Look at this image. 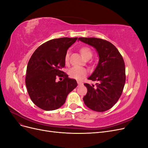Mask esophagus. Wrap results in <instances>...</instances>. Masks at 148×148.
Instances as JSON below:
<instances>
[{
	"instance_id": "esophagus-1",
	"label": "esophagus",
	"mask_w": 148,
	"mask_h": 148,
	"mask_svg": "<svg viewBox=\"0 0 148 148\" xmlns=\"http://www.w3.org/2000/svg\"><path fill=\"white\" fill-rule=\"evenodd\" d=\"M77 83H78V86H82V85H83V83H82V82H77Z\"/></svg>"
}]
</instances>
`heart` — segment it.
Returning <instances> with one entry per match:
<instances>
[{
	"mask_svg": "<svg viewBox=\"0 0 148 148\" xmlns=\"http://www.w3.org/2000/svg\"><path fill=\"white\" fill-rule=\"evenodd\" d=\"M80 52L82 57L84 59H87L88 58H91L92 52L91 49L88 47H83L80 49ZM69 52H67L65 56V61L66 62H69ZM69 75L70 77L72 78L76 79H82L84 78L87 75V70L82 67L74 66L70 69L69 71Z\"/></svg>",
	"mask_w": 148,
	"mask_h": 148,
	"instance_id": "obj_1",
	"label": "heart"
}]
</instances>
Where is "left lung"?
<instances>
[{"mask_svg": "<svg viewBox=\"0 0 148 148\" xmlns=\"http://www.w3.org/2000/svg\"><path fill=\"white\" fill-rule=\"evenodd\" d=\"M82 41L96 49L99 62L88 79L96 85L84 83L88 91L83 98L88 108L104 112L112 108L122 95L125 83L124 60L118 49L106 40L96 38H79Z\"/></svg>", "mask_w": 148, "mask_h": 148, "instance_id": "8db88e82", "label": "left lung"}]
</instances>
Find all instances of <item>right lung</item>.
I'll use <instances>...</instances> for the list:
<instances>
[{
    "label": "right lung",
    "instance_id": "add662e5",
    "mask_svg": "<svg viewBox=\"0 0 148 148\" xmlns=\"http://www.w3.org/2000/svg\"><path fill=\"white\" fill-rule=\"evenodd\" d=\"M77 39H51L40 46L30 58L26 69V86L31 101L41 109L60 108L69 94L77 86L76 79L69 78L62 71L65 65L66 51ZM57 77L63 79L57 82Z\"/></svg>",
    "mask_w": 148,
    "mask_h": 148
}]
</instances>
